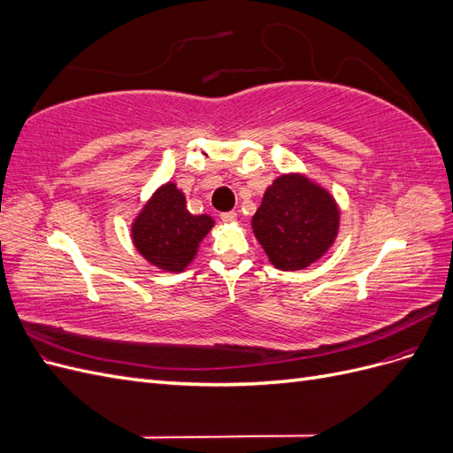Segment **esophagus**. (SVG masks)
Returning <instances> with one entry per match:
<instances>
[{
	"instance_id": "1",
	"label": "esophagus",
	"mask_w": 453,
	"mask_h": 453,
	"mask_svg": "<svg viewBox=\"0 0 453 453\" xmlns=\"http://www.w3.org/2000/svg\"><path fill=\"white\" fill-rule=\"evenodd\" d=\"M236 211H225V213H221V221L223 223H234L236 221Z\"/></svg>"
}]
</instances>
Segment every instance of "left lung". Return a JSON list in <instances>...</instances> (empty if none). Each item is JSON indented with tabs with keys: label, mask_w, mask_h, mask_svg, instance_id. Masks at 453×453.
<instances>
[{
	"label": "left lung",
	"mask_w": 453,
	"mask_h": 453,
	"mask_svg": "<svg viewBox=\"0 0 453 453\" xmlns=\"http://www.w3.org/2000/svg\"><path fill=\"white\" fill-rule=\"evenodd\" d=\"M340 213L325 188L304 175H281L253 215V232L280 270H303L331 248Z\"/></svg>",
	"instance_id": "8db88e82"
}]
</instances>
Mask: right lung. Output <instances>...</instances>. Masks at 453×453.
<instances>
[{
    "instance_id": "obj_1",
    "label": "right lung",
    "mask_w": 453,
    "mask_h": 453,
    "mask_svg": "<svg viewBox=\"0 0 453 453\" xmlns=\"http://www.w3.org/2000/svg\"><path fill=\"white\" fill-rule=\"evenodd\" d=\"M213 226L210 215H193L173 183L160 187L132 225L138 251L162 270L181 272Z\"/></svg>"
}]
</instances>
